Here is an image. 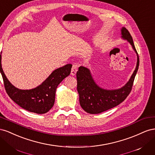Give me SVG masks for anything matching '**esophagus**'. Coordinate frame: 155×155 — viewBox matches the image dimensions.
<instances>
[{
    "instance_id": "esophagus-1",
    "label": "esophagus",
    "mask_w": 155,
    "mask_h": 155,
    "mask_svg": "<svg viewBox=\"0 0 155 155\" xmlns=\"http://www.w3.org/2000/svg\"><path fill=\"white\" fill-rule=\"evenodd\" d=\"M78 71V66L76 64H73L71 70V75L72 76H75L76 74V72Z\"/></svg>"
}]
</instances>
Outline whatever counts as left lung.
Listing matches in <instances>:
<instances>
[{"instance_id":"left-lung-1","label":"left lung","mask_w":155,"mask_h":155,"mask_svg":"<svg viewBox=\"0 0 155 155\" xmlns=\"http://www.w3.org/2000/svg\"><path fill=\"white\" fill-rule=\"evenodd\" d=\"M121 37L127 41L137 55V63L134 71L124 86L118 89L108 90L97 85L88 68L81 66L76 73L77 89L79 103L82 109L89 114H100L112 109L123 102L132 89L136 74L139 67V57L130 33L125 28L121 29Z\"/></svg>"}]
</instances>
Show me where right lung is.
Instances as JSON below:
<instances>
[{"label": "right lung", "mask_w": 155, "mask_h": 155, "mask_svg": "<svg viewBox=\"0 0 155 155\" xmlns=\"http://www.w3.org/2000/svg\"><path fill=\"white\" fill-rule=\"evenodd\" d=\"M1 59V54L0 72L8 96L22 109L36 114H45L52 108L56 89L59 84L69 76L72 67V64H67L55 69L39 86L30 90H21L9 81L2 70Z\"/></svg>", "instance_id": "right-lung-1"}]
</instances>
